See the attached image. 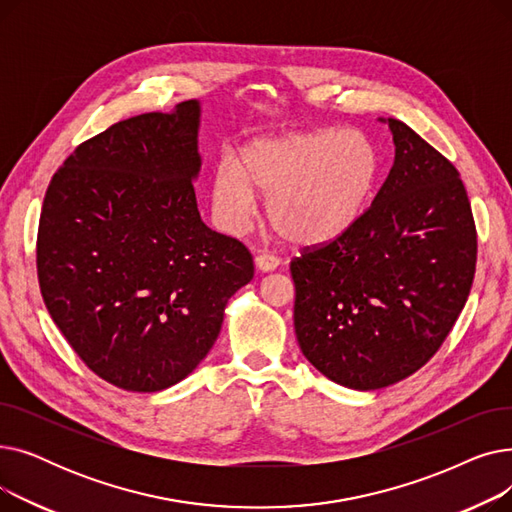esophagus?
Wrapping results in <instances>:
<instances>
[{
	"instance_id": "34e87169",
	"label": "esophagus",
	"mask_w": 512,
	"mask_h": 512,
	"mask_svg": "<svg viewBox=\"0 0 512 512\" xmlns=\"http://www.w3.org/2000/svg\"><path fill=\"white\" fill-rule=\"evenodd\" d=\"M255 265H257L259 272H274V270H278V267H280V259L276 255L263 253V255L255 257Z\"/></svg>"
}]
</instances>
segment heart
Masks as SVG:
<instances>
[{"instance_id": "1", "label": "heart", "mask_w": 512, "mask_h": 512, "mask_svg": "<svg viewBox=\"0 0 512 512\" xmlns=\"http://www.w3.org/2000/svg\"><path fill=\"white\" fill-rule=\"evenodd\" d=\"M382 178V155L359 130L319 128L261 137L213 172L211 203L224 228L236 230L267 197V220L297 247L342 238L369 207Z\"/></svg>"}]
</instances>
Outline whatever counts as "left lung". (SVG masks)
I'll return each mask as SVG.
<instances>
[{
    "instance_id": "8db88e82",
    "label": "left lung",
    "mask_w": 512,
    "mask_h": 512,
    "mask_svg": "<svg viewBox=\"0 0 512 512\" xmlns=\"http://www.w3.org/2000/svg\"><path fill=\"white\" fill-rule=\"evenodd\" d=\"M382 188L342 238L290 261L294 332L332 382L378 390L432 359L471 292L477 230L450 161L405 122Z\"/></svg>"
}]
</instances>
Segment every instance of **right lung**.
Here are the masks:
<instances>
[{
  "mask_svg": "<svg viewBox=\"0 0 512 512\" xmlns=\"http://www.w3.org/2000/svg\"><path fill=\"white\" fill-rule=\"evenodd\" d=\"M197 130L195 99L122 120L80 143L43 199L45 307L80 361L128 392L184 380L255 274L249 249L201 220Z\"/></svg>",
  "mask_w": 512,
  "mask_h": 512,
  "instance_id": "add662e5",
  "label": "right lung"
}]
</instances>
